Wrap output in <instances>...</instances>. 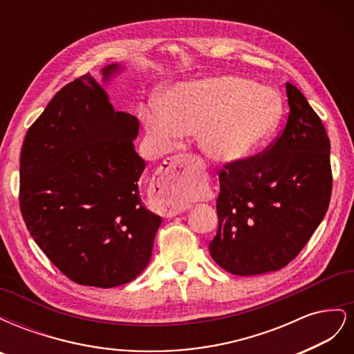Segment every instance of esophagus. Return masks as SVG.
Returning a JSON list of instances; mask_svg holds the SVG:
<instances>
[{
	"label": "esophagus",
	"mask_w": 354,
	"mask_h": 354,
	"mask_svg": "<svg viewBox=\"0 0 354 354\" xmlns=\"http://www.w3.org/2000/svg\"><path fill=\"white\" fill-rule=\"evenodd\" d=\"M192 156H173L159 167L152 180V194L158 202V211L167 218H173L186 211L181 194L187 185V168L194 162Z\"/></svg>",
	"instance_id": "34e87169"
}]
</instances>
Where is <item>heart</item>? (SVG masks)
I'll use <instances>...</instances> for the list:
<instances>
[{
    "label": "heart",
    "mask_w": 354,
    "mask_h": 354,
    "mask_svg": "<svg viewBox=\"0 0 354 354\" xmlns=\"http://www.w3.org/2000/svg\"><path fill=\"white\" fill-rule=\"evenodd\" d=\"M283 115L281 95L251 80L218 75L177 84L162 97V108L140 116L160 147L183 134H198L202 152L218 162L248 158L270 140Z\"/></svg>",
    "instance_id": "heart-1"
}]
</instances>
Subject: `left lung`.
<instances>
[{"label": "left lung", "mask_w": 354, "mask_h": 354, "mask_svg": "<svg viewBox=\"0 0 354 354\" xmlns=\"http://www.w3.org/2000/svg\"><path fill=\"white\" fill-rule=\"evenodd\" d=\"M282 134L263 155L221 169L218 232L209 254L232 274L276 272L294 260L329 207L330 143L320 118L292 84Z\"/></svg>", "instance_id": "1"}]
</instances>
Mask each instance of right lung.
<instances>
[{
  "instance_id": "obj_1",
  "label": "right lung",
  "mask_w": 354,
  "mask_h": 354,
  "mask_svg": "<svg viewBox=\"0 0 354 354\" xmlns=\"http://www.w3.org/2000/svg\"><path fill=\"white\" fill-rule=\"evenodd\" d=\"M122 71L103 68V82ZM137 136V118L115 111L90 73L65 85L26 133L20 211L42 252L80 285L120 286L151 261L162 218L142 202Z\"/></svg>"
}]
</instances>
